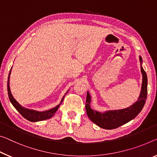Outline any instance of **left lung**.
<instances>
[{
  "label": "left lung",
  "mask_w": 157,
  "mask_h": 157,
  "mask_svg": "<svg viewBox=\"0 0 157 157\" xmlns=\"http://www.w3.org/2000/svg\"><path fill=\"white\" fill-rule=\"evenodd\" d=\"M140 61L141 72L143 74L141 92L137 102L131 107L124 109L108 111L104 113L98 112L91 109L90 105L91 98L89 93H87L86 102L87 115L94 124L104 129H114L135 119L141 112L145 104L147 96V76L142 67L143 59L141 57H140Z\"/></svg>",
  "instance_id": "left-lung-1"
}]
</instances>
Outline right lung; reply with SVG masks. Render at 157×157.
Returning a JSON list of instances; mask_svg holds the SVG:
<instances>
[{
    "instance_id": "1",
    "label": "right lung",
    "mask_w": 157,
    "mask_h": 157,
    "mask_svg": "<svg viewBox=\"0 0 157 157\" xmlns=\"http://www.w3.org/2000/svg\"><path fill=\"white\" fill-rule=\"evenodd\" d=\"M11 72V69L9 73V76H8V96H9V99L10 100L11 103L13 104V105L14 107V108L20 112V114L23 117H25L26 119H27L30 121L32 122H36V121H43V120H46L51 118L52 117H53L55 113L57 112L58 108L59 107V105H61V103L63 102V100L64 98V96L67 93V92L65 93V95L63 96L62 98L61 102H60L59 105H58L56 107L52 108L51 109H49L48 111H45V112H37V111L35 110H32V109H26V108H25L19 104L17 101L15 100V99L13 98V95L10 92V74Z\"/></svg>"
}]
</instances>
